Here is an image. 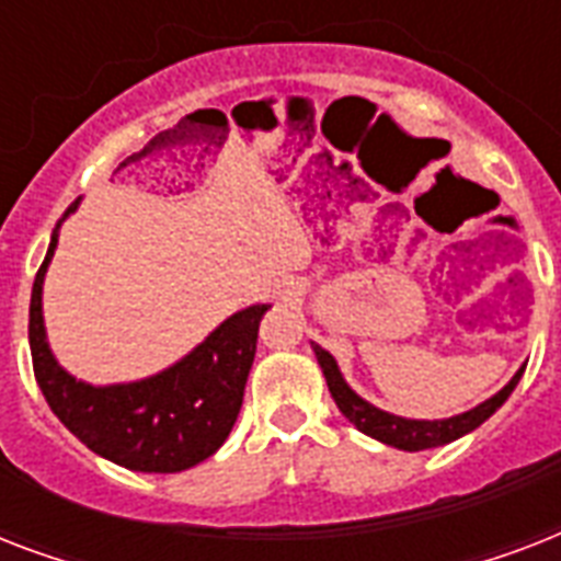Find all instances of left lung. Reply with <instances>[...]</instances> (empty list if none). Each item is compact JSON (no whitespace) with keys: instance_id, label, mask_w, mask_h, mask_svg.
I'll use <instances>...</instances> for the list:
<instances>
[{"instance_id":"8db88e82","label":"left lung","mask_w":561,"mask_h":561,"mask_svg":"<svg viewBox=\"0 0 561 561\" xmlns=\"http://www.w3.org/2000/svg\"><path fill=\"white\" fill-rule=\"evenodd\" d=\"M314 355L320 360V369L325 375V383H329V392H332L334 404L341 408V413L350 419L352 425L358 427L360 434L373 436L378 443L392 445V448H401V451H425V448H436V445H448L460 436L471 434L474 427H480L492 413H495L510 392L515 390V383L524 375V367L513 375V381L506 383L504 390H497L492 399H486L478 408L466 410V413H457L451 419H404L392 416L387 410L375 408L369 401H364L358 392L352 390L350 383L343 381L341 369H337V360L314 343Z\"/></svg>"}]
</instances>
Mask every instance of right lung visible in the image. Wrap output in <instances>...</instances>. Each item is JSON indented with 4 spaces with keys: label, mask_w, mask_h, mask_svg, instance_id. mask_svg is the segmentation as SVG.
Wrapping results in <instances>:
<instances>
[{
    "label": "right lung",
    "mask_w": 561,
    "mask_h": 561,
    "mask_svg": "<svg viewBox=\"0 0 561 561\" xmlns=\"http://www.w3.org/2000/svg\"><path fill=\"white\" fill-rule=\"evenodd\" d=\"M75 209L78 201L57 220L31 288L28 343L34 378L51 413L104 460L148 474L192 469L218 451L236 425L255 358L259 323L271 306H250L227 317L186 358L151 378L107 387L78 381L57 364L43 325V279L55 255L57 229Z\"/></svg>",
    "instance_id": "add662e5"
}]
</instances>
